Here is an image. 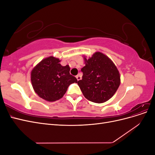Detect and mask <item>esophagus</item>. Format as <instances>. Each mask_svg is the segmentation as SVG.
<instances>
[{"label": "esophagus", "instance_id": "esophagus-1", "mask_svg": "<svg viewBox=\"0 0 155 155\" xmlns=\"http://www.w3.org/2000/svg\"><path fill=\"white\" fill-rule=\"evenodd\" d=\"M76 79H77L78 81H79V80H80V79H81V76L79 74H78V75H77V76H76Z\"/></svg>", "mask_w": 155, "mask_h": 155}]
</instances>
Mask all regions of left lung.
Instances as JSON below:
<instances>
[{
  "label": "left lung",
  "instance_id": "obj_1",
  "mask_svg": "<svg viewBox=\"0 0 155 155\" xmlns=\"http://www.w3.org/2000/svg\"><path fill=\"white\" fill-rule=\"evenodd\" d=\"M85 66L81 68V80L77 83L84 96L89 101L101 104L109 100L120 84L118 69L112 61L101 52L91 58H84Z\"/></svg>",
  "mask_w": 155,
  "mask_h": 155
}]
</instances>
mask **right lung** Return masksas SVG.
Listing matches in <instances>:
<instances>
[{
	"mask_svg": "<svg viewBox=\"0 0 155 155\" xmlns=\"http://www.w3.org/2000/svg\"><path fill=\"white\" fill-rule=\"evenodd\" d=\"M59 59L46 58L32 70L31 81L35 93L40 97L48 101H54L61 98L68 87L77 79L70 74L68 65L63 67Z\"/></svg>",
	"mask_w": 155,
	"mask_h": 155,
	"instance_id": "add662e5",
	"label": "right lung"
}]
</instances>
